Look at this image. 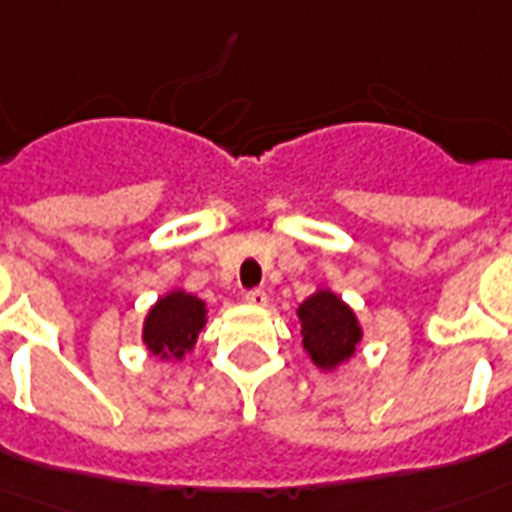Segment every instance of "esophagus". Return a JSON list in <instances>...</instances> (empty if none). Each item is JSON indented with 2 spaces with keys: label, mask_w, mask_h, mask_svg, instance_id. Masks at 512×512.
I'll list each match as a JSON object with an SVG mask.
<instances>
[{
  "label": "esophagus",
  "mask_w": 512,
  "mask_h": 512,
  "mask_svg": "<svg viewBox=\"0 0 512 512\" xmlns=\"http://www.w3.org/2000/svg\"><path fill=\"white\" fill-rule=\"evenodd\" d=\"M245 301L253 304V307H264L267 304V293L261 291V288H251V291H245Z\"/></svg>",
  "instance_id": "34e87169"
}]
</instances>
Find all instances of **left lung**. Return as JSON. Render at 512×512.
<instances>
[{
  "mask_svg": "<svg viewBox=\"0 0 512 512\" xmlns=\"http://www.w3.org/2000/svg\"><path fill=\"white\" fill-rule=\"evenodd\" d=\"M304 350L315 366L334 368L350 358L360 342L358 318L331 291H318L299 307Z\"/></svg>",
  "mask_w": 512,
  "mask_h": 512,
  "instance_id": "8db88e82",
  "label": "left lung"
}]
</instances>
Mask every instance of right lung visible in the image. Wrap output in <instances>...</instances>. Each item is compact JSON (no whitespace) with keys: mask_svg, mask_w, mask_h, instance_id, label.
<instances>
[{"mask_svg":"<svg viewBox=\"0 0 512 512\" xmlns=\"http://www.w3.org/2000/svg\"><path fill=\"white\" fill-rule=\"evenodd\" d=\"M202 326H205V301L192 293L173 291L162 296L149 312L144 342L160 358H181L184 352L192 350Z\"/></svg>","mask_w":512,"mask_h":512,"instance_id":"obj_1","label":"right lung"}]
</instances>
